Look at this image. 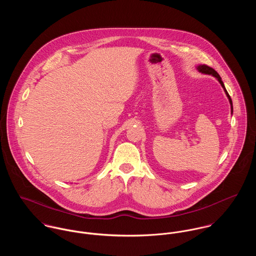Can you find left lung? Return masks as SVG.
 Listing matches in <instances>:
<instances>
[{
    "mask_svg": "<svg viewBox=\"0 0 256 256\" xmlns=\"http://www.w3.org/2000/svg\"><path fill=\"white\" fill-rule=\"evenodd\" d=\"M196 69H197V71H198L199 73L204 74H210V76H213L214 78H217V80L220 84L222 88H224V92L226 98H228V102H230V113L232 114V98H230V96H228V92H226V88H224V82H222V80L219 74L217 73L213 68H211V67H209V66H206V65H198V66L196 67Z\"/></svg>",
    "mask_w": 256,
    "mask_h": 256,
    "instance_id": "8db88e82",
    "label": "left lung"
}]
</instances>
